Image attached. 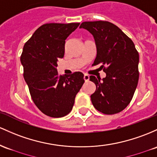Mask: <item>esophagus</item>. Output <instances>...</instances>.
<instances>
[{"label": "esophagus", "mask_w": 157, "mask_h": 157, "mask_svg": "<svg viewBox=\"0 0 157 157\" xmlns=\"http://www.w3.org/2000/svg\"><path fill=\"white\" fill-rule=\"evenodd\" d=\"M83 79H84V80H85L86 82H88L89 80V76L86 75V74H85V75H84Z\"/></svg>", "instance_id": "34e87169"}]
</instances>
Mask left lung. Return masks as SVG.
<instances>
[{"mask_svg": "<svg viewBox=\"0 0 157 157\" xmlns=\"http://www.w3.org/2000/svg\"><path fill=\"white\" fill-rule=\"evenodd\" d=\"M80 28L92 34L97 56L92 65L101 64L106 77L89 80L96 85L91 101L106 115L120 113L128 106L139 81V55L135 44L119 27L106 21L82 22Z\"/></svg>", "mask_w": 157, "mask_h": 157, "instance_id": "8db88e82", "label": "left lung"}]
</instances>
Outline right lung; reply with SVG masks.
I'll use <instances>...</instances> for the list:
<instances>
[{
  "mask_svg": "<svg viewBox=\"0 0 157 157\" xmlns=\"http://www.w3.org/2000/svg\"><path fill=\"white\" fill-rule=\"evenodd\" d=\"M80 23L45 24L25 43L21 56L25 78L34 104L52 118L68 115L84 83L83 74L59 75L57 61L65 53V39Z\"/></svg>",
  "mask_w": 157,
  "mask_h": 157,
  "instance_id": "add662e5",
  "label": "right lung"
}]
</instances>
